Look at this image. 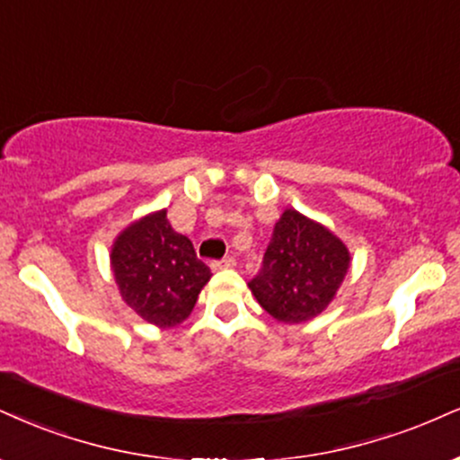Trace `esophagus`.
Instances as JSON below:
<instances>
[{
    "mask_svg": "<svg viewBox=\"0 0 460 460\" xmlns=\"http://www.w3.org/2000/svg\"><path fill=\"white\" fill-rule=\"evenodd\" d=\"M231 268H235L234 257H225V259H220V261L214 263V270H231Z\"/></svg>",
    "mask_w": 460,
    "mask_h": 460,
    "instance_id": "34e87169",
    "label": "esophagus"
}]
</instances>
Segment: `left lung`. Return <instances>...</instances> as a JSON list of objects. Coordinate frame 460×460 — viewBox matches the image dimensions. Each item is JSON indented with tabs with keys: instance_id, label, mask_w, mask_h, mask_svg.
I'll return each instance as SVG.
<instances>
[{
	"instance_id": "left-lung-1",
	"label": "left lung",
	"mask_w": 460,
	"mask_h": 460,
	"mask_svg": "<svg viewBox=\"0 0 460 460\" xmlns=\"http://www.w3.org/2000/svg\"><path fill=\"white\" fill-rule=\"evenodd\" d=\"M351 268V252L325 225L285 209L274 225L263 268L248 283L265 313L304 323L330 306Z\"/></svg>"
}]
</instances>
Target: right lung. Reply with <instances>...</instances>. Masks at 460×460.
I'll return each instance as SVG.
<instances>
[{
  "label": "right lung",
  "mask_w": 460,
  "mask_h": 460,
  "mask_svg": "<svg viewBox=\"0 0 460 460\" xmlns=\"http://www.w3.org/2000/svg\"><path fill=\"white\" fill-rule=\"evenodd\" d=\"M109 259L121 300L158 328H175L188 319L212 276L192 242L169 225L167 209L141 216L119 231Z\"/></svg>",
  "instance_id": "right-lung-1"
}]
</instances>
